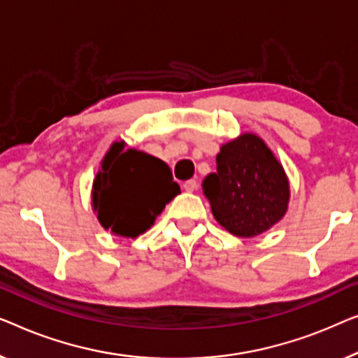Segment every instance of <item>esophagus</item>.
Instances as JSON below:
<instances>
[{
	"instance_id": "1",
	"label": "esophagus",
	"mask_w": 358,
	"mask_h": 358,
	"mask_svg": "<svg viewBox=\"0 0 358 358\" xmlns=\"http://www.w3.org/2000/svg\"><path fill=\"white\" fill-rule=\"evenodd\" d=\"M183 189L188 191V193H193V191L198 189V181L196 180H188L183 183Z\"/></svg>"
}]
</instances>
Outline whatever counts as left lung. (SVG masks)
Returning a JSON list of instances; mask_svg holds the SVG:
<instances>
[{"label":"left lung","instance_id":"1","mask_svg":"<svg viewBox=\"0 0 358 358\" xmlns=\"http://www.w3.org/2000/svg\"><path fill=\"white\" fill-rule=\"evenodd\" d=\"M214 219L240 238H253L282 220L290 183L282 164L263 138L241 133L220 145L215 172L203 180Z\"/></svg>","mask_w":358,"mask_h":358}]
</instances>
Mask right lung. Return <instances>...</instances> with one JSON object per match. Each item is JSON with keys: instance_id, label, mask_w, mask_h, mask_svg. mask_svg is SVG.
<instances>
[{"instance_id": "obj_1", "label": "right lung", "mask_w": 358, "mask_h": 358, "mask_svg": "<svg viewBox=\"0 0 358 358\" xmlns=\"http://www.w3.org/2000/svg\"><path fill=\"white\" fill-rule=\"evenodd\" d=\"M180 193L164 160L115 141L100 160L92 183V209L110 234L136 238L152 227L165 206Z\"/></svg>"}]
</instances>
